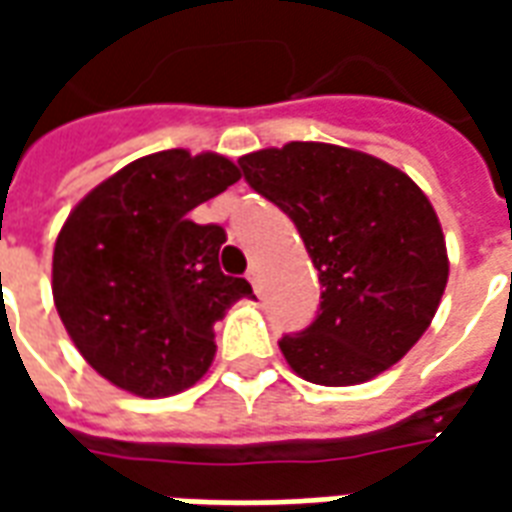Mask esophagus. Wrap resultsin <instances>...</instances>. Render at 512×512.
Wrapping results in <instances>:
<instances>
[{"instance_id":"esophagus-1","label":"esophagus","mask_w":512,"mask_h":512,"mask_svg":"<svg viewBox=\"0 0 512 512\" xmlns=\"http://www.w3.org/2000/svg\"><path fill=\"white\" fill-rule=\"evenodd\" d=\"M246 279L252 282V288H255V293H260V268L249 266V271H246Z\"/></svg>"}]
</instances>
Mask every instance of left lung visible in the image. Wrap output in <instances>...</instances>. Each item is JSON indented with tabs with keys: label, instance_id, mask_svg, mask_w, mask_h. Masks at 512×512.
I'll use <instances>...</instances> for the list:
<instances>
[{
	"label": "left lung",
	"instance_id": "left-lung-1",
	"mask_svg": "<svg viewBox=\"0 0 512 512\" xmlns=\"http://www.w3.org/2000/svg\"><path fill=\"white\" fill-rule=\"evenodd\" d=\"M238 167L293 219L321 279L315 321L279 340L293 373L354 386L400 362L433 321L450 274L422 189L381 158L323 142L266 147Z\"/></svg>",
	"mask_w": 512,
	"mask_h": 512
}]
</instances>
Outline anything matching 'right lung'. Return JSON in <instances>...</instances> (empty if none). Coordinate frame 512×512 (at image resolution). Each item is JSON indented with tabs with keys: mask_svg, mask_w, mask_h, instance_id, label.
I'll return each mask as SVG.
<instances>
[{
	"mask_svg": "<svg viewBox=\"0 0 512 512\" xmlns=\"http://www.w3.org/2000/svg\"><path fill=\"white\" fill-rule=\"evenodd\" d=\"M241 172L219 153L161 150L95 186L62 224L51 293L95 373L139 397L178 395L216 354L213 323L252 285L227 277L219 224L189 219Z\"/></svg>",
	"mask_w": 512,
	"mask_h": 512,
	"instance_id": "add662e5",
	"label": "right lung"
}]
</instances>
